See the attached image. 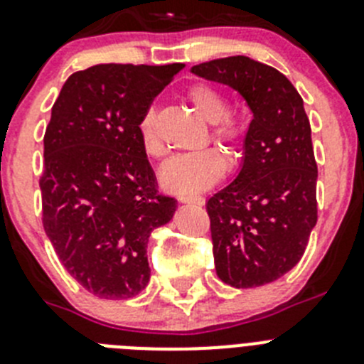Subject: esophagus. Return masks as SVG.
Masks as SVG:
<instances>
[{"instance_id":"34e87169","label":"esophagus","mask_w":364,"mask_h":364,"mask_svg":"<svg viewBox=\"0 0 364 364\" xmlns=\"http://www.w3.org/2000/svg\"><path fill=\"white\" fill-rule=\"evenodd\" d=\"M180 202L182 204H195V205H204L205 204V198L204 196H191V195H184L180 196Z\"/></svg>"}]
</instances>
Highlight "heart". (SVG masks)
Instances as JSON below:
<instances>
[{
  "label": "heart",
  "mask_w": 364,
  "mask_h": 364,
  "mask_svg": "<svg viewBox=\"0 0 364 364\" xmlns=\"http://www.w3.org/2000/svg\"><path fill=\"white\" fill-rule=\"evenodd\" d=\"M188 99L205 122L215 124L211 139L222 144L231 156L238 155L243 142V128L238 121L228 115V101L218 90L209 85H195L189 88ZM139 136L142 148L149 156H160L164 148L156 135L155 112L148 109L139 121ZM225 171V159L218 149L205 148L198 151L182 153L166 162L160 171V184L175 195H196L211 188Z\"/></svg>",
  "instance_id": "obj_1"
}]
</instances>
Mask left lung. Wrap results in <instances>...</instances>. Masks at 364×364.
<instances>
[{"instance_id": "1", "label": "left lung", "mask_w": 364, "mask_h": 364, "mask_svg": "<svg viewBox=\"0 0 364 364\" xmlns=\"http://www.w3.org/2000/svg\"><path fill=\"white\" fill-rule=\"evenodd\" d=\"M191 72L236 90L252 112L238 175L205 208L218 278L236 289L265 285L301 259L318 222V166L303 99L282 72L245 55Z\"/></svg>"}]
</instances>
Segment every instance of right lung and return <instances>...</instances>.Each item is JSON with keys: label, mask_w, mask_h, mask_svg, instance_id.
I'll use <instances>...</instances> for the list:
<instances>
[{"label": "right lung", "mask_w": 364, "mask_h": 364, "mask_svg": "<svg viewBox=\"0 0 364 364\" xmlns=\"http://www.w3.org/2000/svg\"><path fill=\"white\" fill-rule=\"evenodd\" d=\"M182 68L95 65L72 73L53 102L39 180L43 228L70 276L97 298L144 291L149 235L176 211V200L156 191L139 121Z\"/></svg>", "instance_id": "1"}]
</instances>
